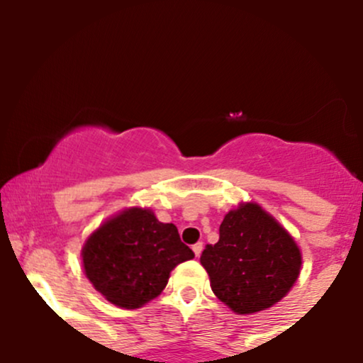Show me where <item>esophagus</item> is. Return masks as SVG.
<instances>
[{
  "label": "esophagus",
  "instance_id": "obj_1",
  "mask_svg": "<svg viewBox=\"0 0 363 363\" xmlns=\"http://www.w3.org/2000/svg\"><path fill=\"white\" fill-rule=\"evenodd\" d=\"M193 251H194V254H196V257L201 256V252H203V242H196V244L193 245Z\"/></svg>",
  "mask_w": 363,
  "mask_h": 363
}]
</instances>
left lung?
Returning a JSON list of instances; mask_svg holds the SVG:
<instances>
[{"label":"left lung","mask_w":363,"mask_h":363,"mask_svg":"<svg viewBox=\"0 0 363 363\" xmlns=\"http://www.w3.org/2000/svg\"><path fill=\"white\" fill-rule=\"evenodd\" d=\"M211 290L237 314H254L280 302L301 274L302 254L285 228L257 203L225 215L220 239L199 257Z\"/></svg>","instance_id":"left-lung-1"}]
</instances>
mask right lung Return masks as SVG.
<instances>
[{"label": "right lung", "instance_id": "right-lung-1", "mask_svg": "<svg viewBox=\"0 0 363 363\" xmlns=\"http://www.w3.org/2000/svg\"><path fill=\"white\" fill-rule=\"evenodd\" d=\"M194 252L174 223L158 222L148 208H128L104 222L82 249L83 269L111 303L138 309L158 297L170 272Z\"/></svg>", "mask_w": 363, "mask_h": 363}]
</instances>
